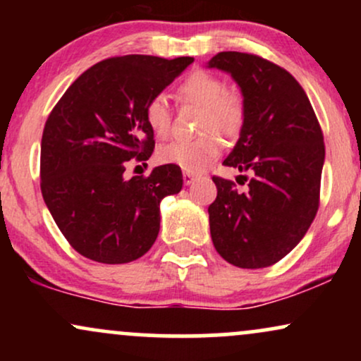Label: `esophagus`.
Instances as JSON below:
<instances>
[{
	"mask_svg": "<svg viewBox=\"0 0 361 361\" xmlns=\"http://www.w3.org/2000/svg\"><path fill=\"white\" fill-rule=\"evenodd\" d=\"M197 178H198V175H195V173L183 171V181H185V185H190V183H193V181L197 180Z\"/></svg>",
	"mask_w": 361,
	"mask_h": 361,
	"instance_id": "esophagus-1",
	"label": "esophagus"
}]
</instances>
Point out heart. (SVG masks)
I'll return each mask as SVG.
<instances>
[{
	"label": "heart",
	"mask_w": 361,
	"mask_h": 361,
	"mask_svg": "<svg viewBox=\"0 0 361 361\" xmlns=\"http://www.w3.org/2000/svg\"><path fill=\"white\" fill-rule=\"evenodd\" d=\"M178 93L185 100L204 106L200 130H215L222 134H234L243 126L244 100L243 94L233 88H226L221 78L207 71H195L178 86ZM144 118L156 137H168L171 130V110L168 98L157 93L144 106ZM222 140L217 134L209 132L197 139H178L157 151V157L164 164H175L190 173L205 169L221 154Z\"/></svg>",
	"instance_id": "b5f03b06"
}]
</instances>
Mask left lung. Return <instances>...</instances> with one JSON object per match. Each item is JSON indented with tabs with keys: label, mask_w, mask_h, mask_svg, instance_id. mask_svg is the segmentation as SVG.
I'll return each instance as SVG.
<instances>
[{
	"label": "left lung",
	"mask_w": 361,
	"mask_h": 361,
	"mask_svg": "<svg viewBox=\"0 0 361 361\" xmlns=\"http://www.w3.org/2000/svg\"><path fill=\"white\" fill-rule=\"evenodd\" d=\"M209 68L231 73L244 97L241 135L224 164L252 175L246 192H238L234 181L212 178V243L234 267H271L300 243L317 214L324 164L321 126L304 88L275 62L219 52Z\"/></svg>",
	"instance_id": "left-lung-1"
}]
</instances>
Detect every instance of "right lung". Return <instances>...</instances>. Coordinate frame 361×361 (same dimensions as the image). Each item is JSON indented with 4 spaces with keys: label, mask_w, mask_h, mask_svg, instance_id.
I'll use <instances>...</instances> for the list:
<instances>
[{
    "label": "right lung",
    "mask_w": 361,
    "mask_h": 361,
    "mask_svg": "<svg viewBox=\"0 0 361 361\" xmlns=\"http://www.w3.org/2000/svg\"><path fill=\"white\" fill-rule=\"evenodd\" d=\"M193 57H109L66 90L45 122L40 190L68 243L85 258L128 263L151 250L159 204L183 186L180 166L123 178L128 161H147L154 132L144 106L185 71Z\"/></svg>",
    "instance_id": "right-lung-1"
}]
</instances>
